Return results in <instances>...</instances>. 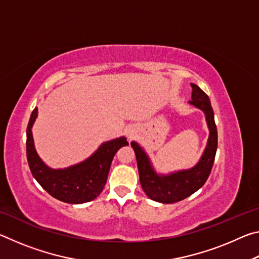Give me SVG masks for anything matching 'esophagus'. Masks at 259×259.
<instances>
[{"mask_svg":"<svg viewBox=\"0 0 259 259\" xmlns=\"http://www.w3.org/2000/svg\"><path fill=\"white\" fill-rule=\"evenodd\" d=\"M126 134H128L129 137L131 138V137H133V136L136 134V129L134 128V126H129L128 130H126Z\"/></svg>","mask_w":259,"mask_h":259,"instance_id":"1","label":"esophagus"}]
</instances>
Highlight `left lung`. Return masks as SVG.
<instances>
[{"instance_id": "8db88e82", "label": "left lung", "mask_w": 259, "mask_h": 259, "mask_svg": "<svg viewBox=\"0 0 259 259\" xmlns=\"http://www.w3.org/2000/svg\"><path fill=\"white\" fill-rule=\"evenodd\" d=\"M192 100L188 104L202 111L209 129L207 145L200 160L190 169L170 174H160L153 166L150 156L137 142H131L137 159L139 182L143 191L153 201L160 203H175L188 198L204 185L211 171L217 151V128L211 103L200 88L191 83Z\"/></svg>"}]
</instances>
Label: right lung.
I'll use <instances>...</instances> for the list:
<instances>
[{
  "label": "right lung",
  "mask_w": 259,
  "mask_h": 259,
  "mask_svg": "<svg viewBox=\"0 0 259 259\" xmlns=\"http://www.w3.org/2000/svg\"><path fill=\"white\" fill-rule=\"evenodd\" d=\"M37 113V107H35L26 130V153L33 177L51 196L63 202L81 204L95 200L104 190L115 153L129 145L126 138L122 136L107 140L82 162L67 168L54 169L43 162L34 145L32 128Z\"/></svg>",
  "instance_id": "right-lung-1"
}]
</instances>
